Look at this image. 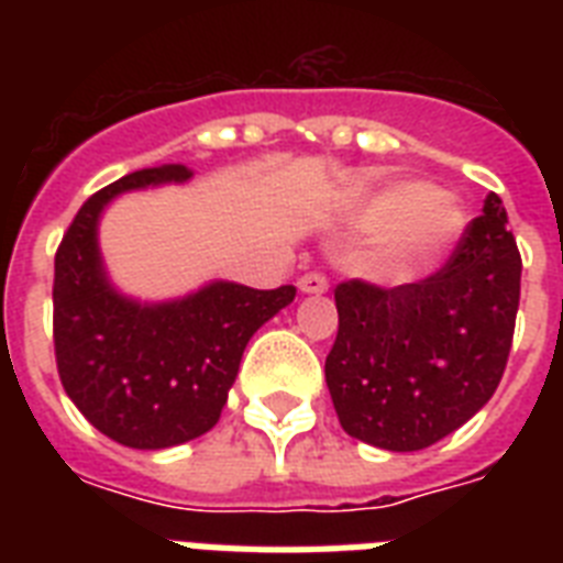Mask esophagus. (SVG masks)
I'll list each match as a JSON object with an SVG mask.
<instances>
[{"label":"esophagus","mask_w":563,"mask_h":563,"mask_svg":"<svg viewBox=\"0 0 563 563\" xmlns=\"http://www.w3.org/2000/svg\"><path fill=\"white\" fill-rule=\"evenodd\" d=\"M298 289L303 291V295H321V291H327V277L318 272L303 274L298 280Z\"/></svg>","instance_id":"34e87169"}]
</instances>
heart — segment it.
Returning <instances> with one entry per match:
<instances>
[{"label": "heart", "mask_w": 563, "mask_h": 563, "mask_svg": "<svg viewBox=\"0 0 563 563\" xmlns=\"http://www.w3.org/2000/svg\"><path fill=\"white\" fill-rule=\"evenodd\" d=\"M356 221L365 230H379L374 242L376 274L411 277L455 245L464 230V210L453 195L394 184L365 198Z\"/></svg>", "instance_id": "1"}]
</instances>
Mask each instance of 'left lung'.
<instances>
[{"label": "left lung", "instance_id": "1", "mask_svg": "<svg viewBox=\"0 0 563 563\" xmlns=\"http://www.w3.org/2000/svg\"><path fill=\"white\" fill-rule=\"evenodd\" d=\"M520 251L499 195L427 280L335 286L324 374L347 435L391 453L435 444L494 397L520 307Z\"/></svg>", "mask_w": 563, "mask_h": 563}]
</instances>
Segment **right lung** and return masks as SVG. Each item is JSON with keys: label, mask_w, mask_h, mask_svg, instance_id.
<instances>
[{"label": "right lung", "mask_w": 563, "mask_h": 563, "mask_svg": "<svg viewBox=\"0 0 563 563\" xmlns=\"http://www.w3.org/2000/svg\"><path fill=\"white\" fill-rule=\"evenodd\" d=\"M180 163L131 172L90 195L55 254V360L64 391L92 427L134 450H166L210 432L245 344L289 307L295 286L210 283L187 298L140 303L110 286L99 216L128 189L180 184Z\"/></svg>", "instance_id": "right-lung-1"}]
</instances>
